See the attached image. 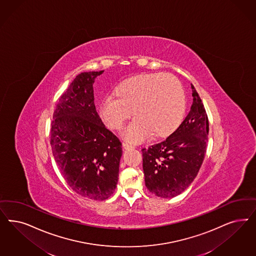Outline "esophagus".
I'll return each mask as SVG.
<instances>
[{
	"mask_svg": "<svg viewBox=\"0 0 256 256\" xmlns=\"http://www.w3.org/2000/svg\"><path fill=\"white\" fill-rule=\"evenodd\" d=\"M122 146H124V150H131V148H134V146L130 144V143H127V142H124L122 143Z\"/></svg>",
	"mask_w": 256,
	"mask_h": 256,
	"instance_id": "1",
	"label": "esophagus"
}]
</instances>
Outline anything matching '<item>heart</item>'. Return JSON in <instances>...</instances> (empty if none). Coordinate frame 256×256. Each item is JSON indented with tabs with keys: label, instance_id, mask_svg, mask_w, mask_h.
<instances>
[{
	"label": "heart",
	"instance_id": "obj_1",
	"mask_svg": "<svg viewBox=\"0 0 256 256\" xmlns=\"http://www.w3.org/2000/svg\"><path fill=\"white\" fill-rule=\"evenodd\" d=\"M186 96L180 81L170 74H150L120 84L115 94L102 100L100 115L112 129L118 128L131 112L136 115L124 125V138L140 142L152 134L164 138L174 132L184 113Z\"/></svg>",
	"mask_w": 256,
	"mask_h": 256
}]
</instances>
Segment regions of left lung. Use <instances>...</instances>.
<instances>
[{"label":"left lung","mask_w":256,"mask_h":256,"mask_svg":"<svg viewBox=\"0 0 256 256\" xmlns=\"http://www.w3.org/2000/svg\"><path fill=\"white\" fill-rule=\"evenodd\" d=\"M191 88L193 104L180 126L165 140L142 148L145 184L160 198H174L186 190L206 152V111L192 84Z\"/></svg>","instance_id":"left-lung-1"}]
</instances>
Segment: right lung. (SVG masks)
I'll list each match as a JSON object with an SVG mask.
<instances>
[{"instance_id":"1","label":"right lung","mask_w":256,"mask_h":256,"mask_svg":"<svg viewBox=\"0 0 256 256\" xmlns=\"http://www.w3.org/2000/svg\"><path fill=\"white\" fill-rule=\"evenodd\" d=\"M100 72H82L61 95L50 128L52 156L70 188L104 200L118 180L122 142L102 124L94 104L93 84Z\"/></svg>"}]
</instances>
